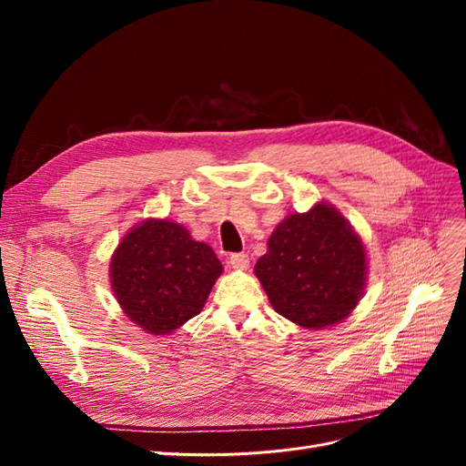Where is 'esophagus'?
<instances>
[{"instance_id":"34e87169","label":"esophagus","mask_w":466,"mask_h":466,"mask_svg":"<svg viewBox=\"0 0 466 466\" xmlns=\"http://www.w3.org/2000/svg\"><path fill=\"white\" fill-rule=\"evenodd\" d=\"M229 264L235 268V270H247L248 255H245V252H235V255L229 257Z\"/></svg>"}]
</instances>
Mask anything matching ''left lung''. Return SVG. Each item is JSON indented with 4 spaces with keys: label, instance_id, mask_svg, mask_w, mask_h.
<instances>
[{
    "label": "left lung",
    "instance_id": "8db88e82",
    "mask_svg": "<svg viewBox=\"0 0 466 466\" xmlns=\"http://www.w3.org/2000/svg\"><path fill=\"white\" fill-rule=\"evenodd\" d=\"M255 274L276 313L317 330L354 311L368 279V260L346 218L319 202L278 225Z\"/></svg>",
    "mask_w": 466,
    "mask_h": 466
}]
</instances>
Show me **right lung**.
I'll use <instances>...</instances> for the list:
<instances>
[{"mask_svg": "<svg viewBox=\"0 0 466 466\" xmlns=\"http://www.w3.org/2000/svg\"><path fill=\"white\" fill-rule=\"evenodd\" d=\"M221 272L211 247L168 219L136 225L110 258L122 311L149 334H168L198 315Z\"/></svg>", "mask_w": 466, "mask_h": 466, "instance_id": "right-lung-1", "label": "right lung"}]
</instances>
